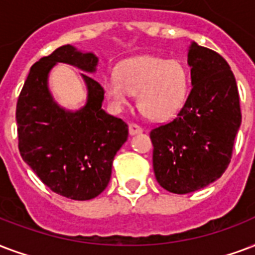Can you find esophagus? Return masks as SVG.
Returning <instances> with one entry per match:
<instances>
[{"instance_id": "esophagus-1", "label": "esophagus", "mask_w": 255, "mask_h": 255, "mask_svg": "<svg viewBox=\"0 0 255 255\" xmlns=\"http://www.w3.org/2000/svg\"><path fill=\"white\" fill-rule=\"evenodd\" d=\"M128 131H129V135H137V133H141L143 132V128L140 126H137V124L131 123L129 124V127H128Z\"/></svg>"}]
</instances>
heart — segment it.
Instances as JSON below:
<instances>
[{
  "instance_id": "b5f03b06",
  "label": "heart",
  "mask_w": 255,
  "mask_h": 255,
  "mask_svg": "<svg viewBox=\"0 0 255 255\" xmlns=\"http://www.w3.org/2000/svg\"><path fill=\"white\" fill-rule=\"evenodd\" d=\"M103 91L115 110L124 111L137 93V106L151 120L174 118L186 103L188 76L178 60L140 54L116 65V76H107Z\"/></svg>"
}]
</instances>
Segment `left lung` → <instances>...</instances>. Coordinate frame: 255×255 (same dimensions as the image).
Listing matches in <instances>:
<instances>
[{"instance_id":"left-lung-1","label":"left lung","mask_w":255,"mask_h":255,"mask_svg":"<svg viewBox=\"0 0 255 255\" xmlns=\"http://www.w3.org/2000/svg\"><path fill=\"white\" fill-rule=\"evenodd\" d=\"M187 64L192 88L183 108L149 133L155 178L174 194L197 191L222 176L242 120L236 77L226 60L192 41Z\"/></svg>"}]
</instances>
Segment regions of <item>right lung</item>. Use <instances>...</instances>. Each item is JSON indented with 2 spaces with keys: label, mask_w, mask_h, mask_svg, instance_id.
<instances>
[{
  "label": "right lung",
  "mask_w": 255,
  "mask_h": 255,
  "mask_svg": "<svg viewBox=\"0 0 255 255\" xmlns=\"http://www.w3.org/2000/svg\"><path fill=\"white\" fill-rule=\"evenodd\" d=\"M58 62L85 72L87 103L80 110H65L50 93L49 73ZM97 64L93 52L60 46L30 68L17 102L18 148L24 162L52 191L73 201H89L106 190L115 155L128 137L127 124L102 108V85L85 75L95 73Z\"/></svg>",
  "instance_id": "right-lung-1"
}]
</instances>
